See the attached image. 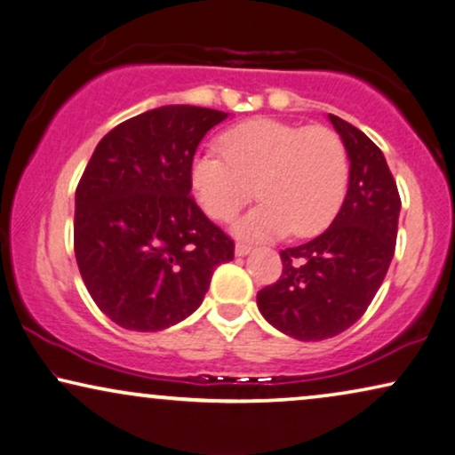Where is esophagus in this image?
I'll list each match as a JSON object with an SVG mask.
<instances>
[{
	"mask_svg": "<svg viewBox=\"0 0 455 455\" xmlns=\"http://www.w3.org/2000/svg\"><path fill=\"white\" fill-rule=\"evenodd\" d=\"M253 250L251 245H247V243H237L235 245V253H237V256H247V253H250Z\"/></svg>",
	"mask_w": 455,
	"mask_h": 455,
	"instance_id": "esophagus-1",
	"label": "esophagus"
}]
</instances>
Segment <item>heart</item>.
<instances>
[{
  "label": "heart",
  "mask_w": 455,
  "mask_h": 455,
  "mask_svg": "<svg viewBox=\"0 0 455 455\" xmlns=\"http://www.w3.org/2000/svg\"><path fill=\"white\" fill-rule=\"evenodd\" d=\"M222 154L202 151L191 164V187L205 214L231 220L256 196L262 205L235 224L243 237L291 231L310 237L329 227L349 185L341 137L326 126L253 118L220 139Z\"/></svg>",
  "instance_id": "1"
}]
</instances>
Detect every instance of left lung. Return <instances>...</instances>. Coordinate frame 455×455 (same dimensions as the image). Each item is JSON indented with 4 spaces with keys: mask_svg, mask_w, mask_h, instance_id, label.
<instances>
[{
    "mask_svg": "<svg viewBox=\"0 0 455 455\" xmlns=\"http://www.w3.org/2000/svg\"><path fill=\"white\" fill-rule=\"evenodd\" d=\"M329 120L347 149V196L323 235L281 251V278L258 293L262 316L299 341L335 337L362 318L389 270L402 210L383 151L354 124Z\"/></svg>",
    "mask_w": 455,
    "mask_h": 455,
    "instance_id": "8db88e82",
    "label": "left lung"
}]
</instances>
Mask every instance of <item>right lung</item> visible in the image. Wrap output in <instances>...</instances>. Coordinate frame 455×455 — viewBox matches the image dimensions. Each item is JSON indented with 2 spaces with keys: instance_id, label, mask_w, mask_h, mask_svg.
<instances>
[{
  "instance_id": "add662e5",
  "label": "right lung",
  "mask_w": 455,
  "mask_h": 455,
  "mask_svg": "<svg viewBox=\"0 0 455 455\" xmlns=\"http://www.w3.org/2000/svg\"><path fill=\"white\" fill-rule=\"evenodd\" d=\"M227 112L162 106L97 143L75 196V256L89 295L112 323L154 332L202 306L235 243L199 210L191 164Z\"/></svg>"
}]
</instances>
